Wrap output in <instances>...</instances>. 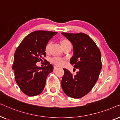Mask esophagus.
<instances>
[{
  "instance_id": "1",
  "label": "esophagus",
  "mask_w": 120,
  "mask_h": 120,
  "mask_svg": "<svg viewBox=\"0 0 120 120\" xmlns=\"http://www.w3.org/2000/svg\"><path fill=\"white\" fill-rule=\"evenodd\" d=\"M58 68V67H57V66H54L53 69H54V70H57Z\"/></svg>"
}]
</instances>
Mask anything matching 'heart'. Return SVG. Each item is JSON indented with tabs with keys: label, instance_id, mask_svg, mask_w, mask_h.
I'll return each instance as SVG.
<instances>
[{
	"label": "heart",
	"instance_id": "b5f03b06",
	"mask_svg": "<svg viewBox=\"0 0 120 120\" xmlns=\"http://www.w3.org/2000/svg\"><path fill=\"white\" fill-rule=\"evenodd\" d=\"M69 42H70V41L68 40V39H64L63 40H61V41H60V44H61L62 47H63L64 46L66 45L67 44L69 43ZM51 45V44L50 42H48V43L46 45L45 47V51L46 52V53H48L49 51H50ZM51 61L52 63H53L54 64H56L57 65H61L63 64L64 60L62 58H59V57H54V58H52Z\"/></svg>",
	"mask_w": 120,
	"mask_h": 120
}]
</instances>
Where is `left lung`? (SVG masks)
<instances>
[{"label": "left lung", "instance_id": "8db88e82", "mask_svg": "<svg viewBox=\"0 0 120 120\" xmlns=\"http://www.w3.org/2000/svg\"><path fill=\"white\" fill-rule=\"evenodd\" d=\"M61 34L73 44L74 55L70 64L79 69L74 76L63 69L62 88L68 96L80 98L89 93L97 81L102 67L101 51L94 41L83 33Z\"/></svg>", "mask_w": 120, "mask_h": 120}]
</instances>
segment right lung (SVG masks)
Returning <instances> with one entry per match:
<instances>
[{"label":"right lung","mask_w":120,"mask_h":120,"mask_svg":"<svg viewBox=\"0 0 120 120\" xmlns=\"http://www.w3.org/2000/svg\"><path fill=\"white\" fill-rule=\"evenodd\" d=\"M51 31L37 30L24 38L14 55L12 69L15 81L24 94L37 96L42 92L47 75L53 70V66L44 59L46 57L45 47L49 41L57 34ZM45 62L42 68L37 67V62Z\"/></svg>","instance_id":"add662e5"}]
</instances>
